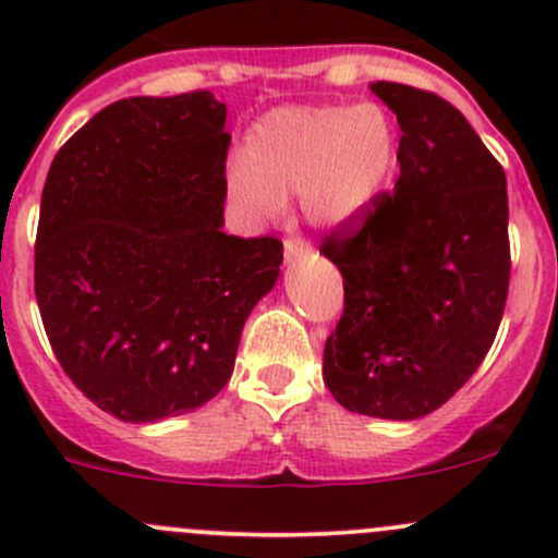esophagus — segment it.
Listing matches in <instances>:
<instances>
[{
    "label": "esophagus",
    "instance_id": "1",
    "mask_svg": "<svg viewBox=\"0 0 558 558\" xmlns=\"http://www.w3.org/2000/svg\"><path fill=\"white\" fill-rule=\"evenodd\" d=\"M305 253H311V243L302 238H289L286 240V258H296V256H305Z\"/></svg>",
    "mask_w": 558,
    "mask_h": 558
}]
</instances>
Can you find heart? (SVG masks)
<instances>
[{
    "instance_id": "obj_1",
    "label": "heart",
    "mask_w": 558,
    "mask_h": 558,
    "mask_svg": "<svg viewBox=\"0 0 558 558\" xmlns=\"http://www.w3.org/2000/svg\"><path fill=\"white\" fill-rule=\"evenodd\" d=\"M397 140L384 105L280 107L253 123L243 159L229 165V199L247 221H264L296 191L311 221H342L386 189Z\"/></svg>"
}]
</instances>
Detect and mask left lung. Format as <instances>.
<instances>
[{"label": "left lung", "mask_w": 558, "mask_h": 558, "mask_svg": "<svg viewBox=\"0 0 558 558\" xmlns=\"http://www.w3.org/2000/svg\"><path fill=\"white\" fill-rule=\"evenodd\" d=\"M397 116L399 178L320 245L345 289L324 384L351 413L413 421L472 378L510 283L508 180L451 102L373 83Z\"/></svg>", "instance_id": "1"}]
</instances>
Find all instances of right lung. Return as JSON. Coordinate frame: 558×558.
I'll list each match as a JSON object with an SVG mask.
<instances>
[{"mask_svg":"<svg viewBox=\"0 0 558 558\" xmlns=\"http://www.w3.org/2000/svg\"><path fill=\"white\" fill-rule=\"evenodd\" d=\"M227 105L129 97L72 134L39 202L35 294L70 380L105 413L154 424L210 402L272 291L278 238L223 232Z\"/></svg>","mask_w":558,"mask_h":558,"instance_id":"obj_1","label":"right lung"}]
</instances>
